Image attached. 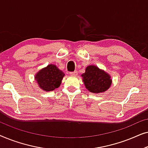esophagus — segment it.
I'll list each match as a JSON object with an SVG mask.
<instances>
[{
    "label": "esophagus",
    "mask_w": 148,
    "mask_h": 148,
    "mask_svg": "<svg viewBox=\"0 0 148 148\" xmlns=\"http://www.w3.org/2000/svg\"><path fill=\"white\" fill-rule=\"evenodd\" d=\"M71 75H73V76H76L77 75V71H73V72H71L70 73Z\"/></svg>",
    "instance_id": "obj_1"
}]
</instances>
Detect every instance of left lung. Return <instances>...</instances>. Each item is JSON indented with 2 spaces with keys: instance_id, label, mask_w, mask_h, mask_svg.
<instances>
[{
  "instance_id": "left-lung-1",
  "label": "left lung",
  "mask_w": 148,
  "mask_h": 148,
  "mask_svg": "<svg viewBox=\"0 0 148 148\" xmlns=\"http://www.w3.org/2000/svg\"><path fill=\"white\" fill-rule=\"evenodd\" d=\"M82 77L87 90L94 94L105 92L110 88L112 82L108 73L95 65L87 66Z\"/></svg>"
}]
</instances>
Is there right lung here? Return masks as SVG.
Wrapping results in <instances>:
<instances>
[{
	"mask_svg": "<svg viewBox=\"0 0 148 148\" xmlns=\"http://www.w3.org/2000/svg\"><path fill=\"white\" fill-rule=\"evenodd\" d=\"M64 76V73L55 64H50L40 69L34 77L40 89L46 92H50L60 86Z\"/></svg>",
	"mask_w": 148,
	"mask_h": 148,
	"instance_id": "add662e5",
	"label": "right lung"
}]
</instances>
